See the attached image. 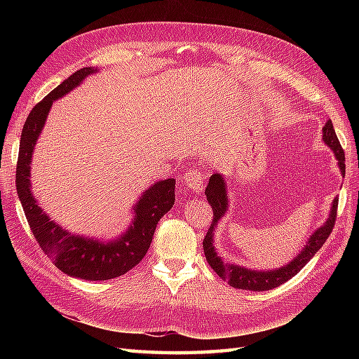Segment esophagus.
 <instances>
[{"label":"esophagus","instance_id":"34e87169","mask_svg":"<svg viewBox=\"0 0 359 359\" xmlns=\"http://www.w3.org/2000/svg\"><path fill=\"white\" fill-rule=\"evenodd\" d=\"M182 184H184L188 189H191L193 193L199 194V193H202V189H203L205 177H203V174L201 171L189 170V171H187L185 177L182 179Z\"/></svg>","mask_w":359,"mask_h":359}]
</instances>
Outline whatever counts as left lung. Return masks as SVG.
Returning a JSON list of instances; mask_svg holds the SVG:
<instances>
[{
  "instance_id": "left-lung-1",
  "label": "left lung",
  "mask_w": 359,
  "mask_h": 359,
  "mask_svg": "<svg viewBox=\"0 0 359 359\" xmlns=\"http://www.w3.org/2000/svg\"><path fill=\"white\" fill-rule=\"evenodd\" d=\"M323 142L333 151L341 175L344 177L346 157L344 151H342L339 144L337 133H334L333 129L332 120L327 121L325 126L323 128ZM205 194H207V201L212 208V224L203 239L205 257H207L210 266L217 273L219 278L226 280L228 284L234 288L250 290V292H265V290L276 288L288 279H292L294 274L299 273L302 270V266H306V264L318 253V250L324 245L325 241L329 239L334 225V219H337L338 197H334L330 205L329 217H327V220L321 226L316 228V230L310 234L306 245L302 247V250L292 259V261L279 266V269L271 270L247 269V266H242L238 264L224 262L222 257L217 255V250L215 247L216 226L220 222V219L226 215L228 208H230V196H228L226 180L222 174L216 172L211 175L208 180V187L205 189Z\"/></svg>"
}]
</instances>
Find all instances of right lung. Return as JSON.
<instances>
[{"mask_svg": "<svg viewBox=\"0 0 359 359\" xmlns=\"http://www.w3.org/2000/svg\"><path fill=\"white\" fill-rule=\"evenodd\" d=\"M95 72H98L97 67L90 66L74 72L34 106L22 126L17 165L18 197L36 242L57 269L67 276L85 280L112 279L134 269L147 255L158 220L172 208L175 201V179L154 182L131 208L133 219L126 231L108 241L71 233L52 220L40 207L30 184V163L38 137L43 131L52 103L79 88L86 77Z\"/></svg>", "mask_w": 359, "mask_h": 359, "instance_id": "right-lung-1", "label": "right lung"}]
</instances>
